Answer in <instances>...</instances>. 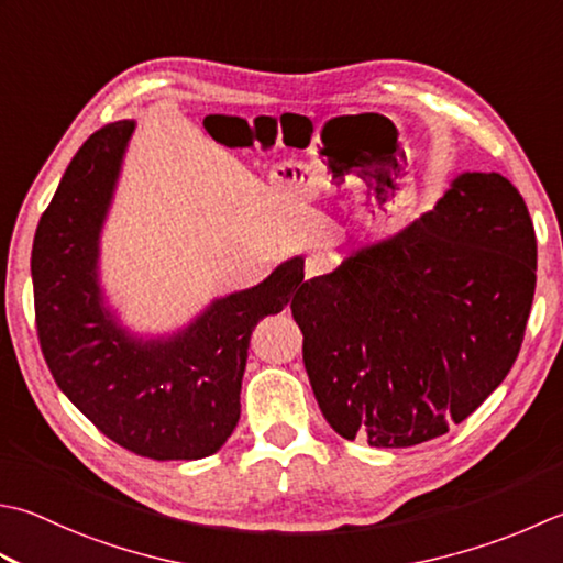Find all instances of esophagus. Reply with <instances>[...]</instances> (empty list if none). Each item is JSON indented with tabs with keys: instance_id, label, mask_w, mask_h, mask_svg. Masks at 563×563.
<instances>
[{
	"instance_id": "34e87169",
	"label": "esophagus",
	"mask_w": 563,
	"mask_h": 563,
	"mask_svg": "<svg viewBox=\"0 0 563 563\" xmlns=\"http://www.w3.org/2000/svg\"><path fill=\"white\" fill-rule=\"evenodd\" d=\"M329 271H332V258H329L327 253H312V256L307 258V266H305L307 280L319 278V275H324Z\"/></svg>"
}]
</instances>
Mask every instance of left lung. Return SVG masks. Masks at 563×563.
Returning a JSON list of instances; mask_svg holds the SVG:
<instances>
[{
    "label": "left lung",
    "instance_id": "left-lung-1",
    "mask_svg": "<svg viewBox=\"0 0 563 563\" xmlns=\"http://www.w3.org/2000/svg\"><path fill=\"white\" fill-rule=\"evenodd\" d=\"M534 285L522 195L500 173L459 175L432 212L290 305L324 420L380 449L446 434L510 373Z\"/></svg>",
    "mask_w": 563,
    "mask_h": 563
}]
</instances>
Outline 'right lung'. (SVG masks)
<instances>
[{
    "instance_id": "obj_1",
    "label": "right lung",
    "mask_w": 563,
    "mask_h": 563,
    "mask_svg": "<svg viewBox=\"0 0 563 563\" xmlns=\"http://www.w3.org/2000/svg\"><path fill=\"white\" fill-rule=\"evenodd\" d=\"M134 121L107 124L75 153L31 251L38 344L53 380L99 432L156 461L205 459L234 432L249 341L302 290L305 261L214 300L185 332L136 341L102 307L97 251Z\"/></svg>"
}]
</instances>
